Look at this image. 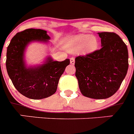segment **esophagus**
Segmentation results:
<instances>
[{"instance_id": "obj_1", "label": "esophagus", "mask_w": 134, "mask_h": 134, "mask_svg": "<svg viewBox=\"0 0 134 134\" xmlns=\"http://www.w3.org/2000/svg\"><path fill=\"white\" fill-rule=\"evenodd\" d=\"M70 64H74V62H75V59H74V58L72 57V58H70Z\"/></svg>"}]
</instances>
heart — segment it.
I'll return each instance as SVG.
<instances>
[{"label": "heart", "instance_id": "b5f03b06", "mask_svg": "<svg viewBox=\"0 0 134 134\" xmlns=\"http://www.w3.org/2000/svg\"><path fill=\"white\" fill-rule=\"evenodd\" d=\"M99 47V41L94 36L88 34H80L70 38L66 44V49L73 53L81 49L84 54L93 52Z\"/></svg>", "mask_w": 134, "mask_h": 134}]
</instances>
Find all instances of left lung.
<instances>
[{"label": "left lung", "mask_w": 134, "mask_h": 134, "mask_svg": "<svg viewBox=\"0 0 134 134\" xmlns=\"http://www.w3.org/2000/svg\"><path fill=\"white\" fill-rule=\"evenodd\" d=\"M102 48L75 58L76 76L81 93L86 97L103 99L118 91L128 69V51L113 32L98 33Z\"/></svg>", "instance_id": "8db88e82"}]
</instances>
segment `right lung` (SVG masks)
I'll return each instance as SVG.
<instances>
[{"label": "right lung", "mask_w": 134, "mask_h": 134, "mask_svg": "<svg viewBox=\"0 0 134 134\" xmlns=\"http://www.w3.org/2000/svg\"><path fill=\"white\" fill-rule=\"evenodd\" d=\"M49 39L47 31L42 29H27L19 32L12 38L7 52L6 67L16 89L25 97L41 99L55 93L60 78L70 64L69 59L53 61L48 58L46 63L37 68H26L23 53L30 41Z\"/></svg>", "instance_id": "1"}]
</instances>
